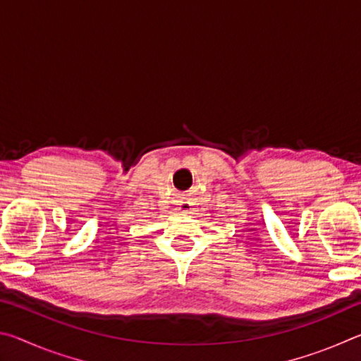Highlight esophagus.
Listing matches in <instances>:
<instances>
[{"label":"esophagus","mask_w":361,"mask_h":361,"mask_svg":"<svg viewBox=\"0 0 361 361\" xmlns=\"http://www.w3.org/2000/svg\"><path fill=\"white\" fill-rule=\"evenodd\" d=\"M181 209H183V212H189V210H191V204H189V202H183V204H181Z\"/></svg>","instance_id":"obj_1"}]
</instances>
